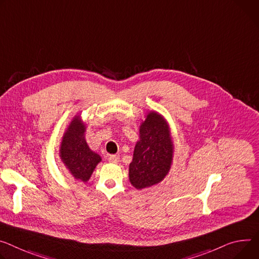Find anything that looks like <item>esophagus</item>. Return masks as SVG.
<instances>
[{
	"label": "esophagus",
	"mask_w": 259,
	"mask_h": 259,
	"mask_svg": "<svg viewBox=\"0 0 259 259\" xmlns=\"http://www.w3.org/2000/svg\"><path fill=\"white\" fill-rule=\"evenodd\" d=\"M108 161L110 163H117L120 161V156L119 155H110L108 157Z\"/></svg>",
	"instance_id": "1"
}]
</instances>
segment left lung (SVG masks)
<instances>
[{
    "mask_svg": "<svg viewBox=\"0 0 259 259\" xmlns=\"http://www.w3.org/2000/svg\"><path fill=\"white\" fill-rule=\"evenodd\" d=\"M172 157L169 126L161 114L150 111L139 127V140L129 165L130 183L136 189L160 183L170 169Z\"/></svg>",
    "mask_w": 259,
    "mask_h": 259,
    "instance_id": "8db88e82",
    "label": "left lung"
}]
</instances>
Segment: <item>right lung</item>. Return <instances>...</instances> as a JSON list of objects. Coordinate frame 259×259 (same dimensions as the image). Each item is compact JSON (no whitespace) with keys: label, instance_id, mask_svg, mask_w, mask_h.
I'll use <instances>...</instances> for the list:
<instances>
[{"label":"right lung","instance_id":"obj_1","mask_svg":"<svg viewBox=\"0 0 259 259\" xmlns=\"http://www.w3.org/2000/svg\"><path fill=\"white\" fill-rule=\"evenodd\" d=\"M85 125L75 115L62 138L60 157L69 172L83 183L91 178L101 157L93 152L84 139Z\"/></svg>","mask_w":259,"mask_h":259}]
</instances>
